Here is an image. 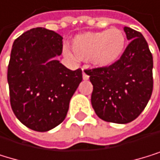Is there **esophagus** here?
I'll return each instance as SVG.
<instances>
[{
	"instance_id": "34e87169",
	"label": "esophagus",
	"mask_w": 160,
	"mask_h": 160,
	"mask_svg": "<svg viewBox=\"0 0 160 160\" xmlns=\"http://www.w3.org/2000/svg\"><path fill=\"white\" fill-rule=\"evenodd\" d=\"M82 78H83V79H85V81L89 78V76L87 75V72L85 69H82Z\"/></svg>"
}]
</instances>
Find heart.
<instances>
[{"label": "heart", "instance_id": "1", "mask_svg": "<svg viewBox=\"0 0 160 160\" xmlns=\"http://www.w3.org/2000/svg\"><path fill=\"white\" fill-rule=\"evenodd\" d=\"M126 45L124 32L117 27L97 32L78 35L72 42L75 55L81 60L91 62L98 68L112 66L121 57ZM65 55L73 58V54L65 50Z\"/></svg>", "mask_w": 160, "mask_h": 160}]
</instances>
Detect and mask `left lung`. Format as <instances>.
<instances>
[{"mask_svg": "<svg viewBox=\"0 0 160 160\" xmlns=\"http://www.w3.org/2000/svg\"><path fill=\"white\" fill-rule=\"evenodd\" d=\"M130 41L121 57L110 67L86 70L93 85L92 107L101 119L124 124L140 116L153 87L152 55L143 35L124 27Z\"/></svg>", "mask_w": 160, "mask_h": 160, "instance_id": "left-lung-1", "label": "left lung"}]
</instances>
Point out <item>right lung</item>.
<instances>
[{
    "mask_svg": "<svg viewBox=\"0 0 160 160\" xmlns=\"http://www.w3.org/2000/svg\"><path fill=\"white\" fill-rule=\"evenodd\" d=\"M63 38L33 28L14 41L8 67L10 106L16 118L35 131L45 132L65 119L70 100L82 81L81 69L69 70L55 59Z\"/></svg>",
    "mask_w": 160,
    "mask_h": 160,
    "instance_id": "obj_1",
    "label": "right lung"
}]
</instances>
